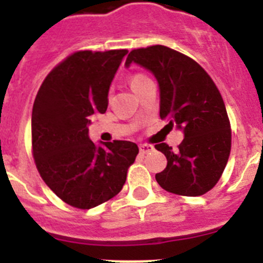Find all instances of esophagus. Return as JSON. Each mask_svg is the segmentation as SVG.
Masks as SVG:
<instances>
[{"mask_svg":"<svg viewBox=\"0 0 263 263\" xmlns=\"http://www.w3.org/2000/svg\"><path fill=\"white\" fill-rule=\"evenodd\" d=\"M153 150H154V147L152 145H147V143H141L139 145V152H141V154H147V153L153 152Z\"/></svg>","mask_w":263,"mask_h":263,"instance_id":"34e87169","label":"esophagus"}]
</instances>
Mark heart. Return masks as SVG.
Listing matches in <instances>:
<instances>
[{"label":"heart","instance_id":"b5f03b06","mask_svg":"<svg viewBox=\"0 0 263 263\" xmlns=\"http://www.w3.org/2000/svg\"><path fill=\"white\" fill-rule=\"evenodd\" d=\"M147 81H150V79L146 75H143V73H134V75L130 76L129 79L130 87H132V89H133L134 92H137V90L142 87L143 84H146Z\"/></svg>","mask_w":263,"mask_h":263}]
</instances>
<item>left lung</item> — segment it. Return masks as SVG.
<instances>
[{
  "label": "left lung",
  "instance_id": "1",
  "mask_svg": "<svg viewBox=\"0 0 263 263\" xmlns=\"http://www.w3.org/2000/svg\"><path fill=\"white\" fill-rule=\"evenodd\" d=\"M132 63L155 76L160 118L184 133L176 150L155 145L167 158L166 168L155 175L158 184L182 196L204 195L221 178L231 154V124L217 87L200 64L166 46L130 51L125 66Z\"/></svg>",
  "mask_w": 263,
  "mask_h": 263
}]
</instances>
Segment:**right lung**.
I'll use <instances>...</instances> for the list:
<instances>
[{
	"instance_id": "1",
	"label": "right lung",
	"mask_w": 263,
	"mask_h": 263,
	"mask_svg": "<svg viewBox=\"0 0 263 263\" xmlns=\"http://www.w3.org/2000/svg\"><path fill=\"white\" fill-rule=\"evenodd\" d=\"M127 50L78 51L42 83L31 116L32 155L42 179L69 205L89 210L122 190L138 146L88 136L93 115L105 113L111 80Z\"/></svg>"
}]
</instances>
